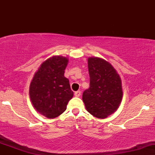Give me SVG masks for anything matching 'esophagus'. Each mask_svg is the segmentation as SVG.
I'll list each match as a JSON object with an SVG mask.
<instances>
[{"label": "esophagus", "instance_id": "esophagus-1", "mask_svg": "<svg viewBox=\"0 0 155 155\" xmlns=\"http://www.w3.org/2000/svg\"><path fill=\"white\" fill-rule=\"evenodd\" d=\"M74 95H75L76 97H79V96L81 95V91L79 90V91L75 92V93H74Z\"/></svg>", "mask_w": 155, "mask_h": 155}]
</instances>
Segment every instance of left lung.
Instances as JSON below:
<instances>
[{
  "instance_id": "left-lung-1",
  "label": "left lung",
  "mask_w": 155,
  "mask_h": 155,
  "mask_svg": "<svg viewBox=\"0 0 155 155\" xmlns=\"http://www.w3.org/2000/svg\"><path fill=\"white\" fill-rule=\"evenodd\" d=\"M90 87L82 100L87 111L97 118L104 119L118 108L122 97L121 79L114 67L98 58H88Z\"/></svg>"
}]
</instances>
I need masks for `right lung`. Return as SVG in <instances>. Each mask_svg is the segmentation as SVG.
I'll list each match as a JSON object with an SVG mask.
<instances>
[{"label":"right lung","instance_id":"obj_1","mask_svg":"<svg viewBox=\"0 0 155 155\" xmlns=\"http://www.w3.org/2000/svg\"><path fill=\"white\" fill-rule=\"evenodd\" d=\"M68 60L60 56L49 58L41 65L30 86L33 107L46 117L53 119L65 111L74 92L64 76Z\"/></svg>","mask_w":155,"mask_h":155}]
</instances>
